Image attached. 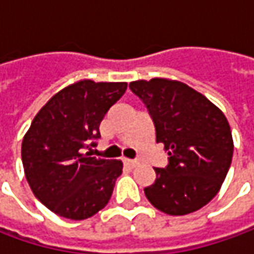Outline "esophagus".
Returning a JSON list of instances; mask_svg holds the SVG:
<instances>
[{"mask_svg":"<svg viewBox=\"0 0 254 254\" xmlns=\"http://www.w3.org/2000/svg\"><path fill=\"white\" fill-rule=\"evenodd\" d=\"M124 164L128 165L130 168H134V167L138 165V161H137V160H124Z\"/></svg>","mask_w":254,"mask_h":254,"instance_id":"1","label":"esophagus"}]
</instances>
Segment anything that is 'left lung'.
I'll return each mask as SVG.
<instances>
[{"instance_id": "left-lung-1", "label": "left lung", "mask_w": 254, "mask_h": 254, "mask_svg": "<svg viewBox=\"0 0 254 254\" xmlns=\"http://www.w3.org/2000/svg\"><path fill=\"white\" fill-rule=\"evenodd\" d=\"M130 89L147 106L157 142L170 155L165 168H154L155 182L144 188L147 199L172 216L200 209L219 192L229 171L233 138L228 119L178 80H135Z\"/></svg>"}]
</instances>
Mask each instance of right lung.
I'll return each instance as SVG.
<instances>
[{
  "mask_svg": "<svg viewBox=\"0 0 254 254\" xmlns=\"http://www.w3.org/2000/svg\"><path fill=\"white\" fill-rule=\"evenodd\" d=\"M126 89V82L79 80L52 96L31 123L21 148L25 177L35 196L56 215L87 219L112 198L123 162L84 150L96 145L104 114Z\"/></svg>",
  "mask_w": 254,
  "mask_h": 254,
  "instance_id": "1",
  "label": "right lung"
}]
</instances>
